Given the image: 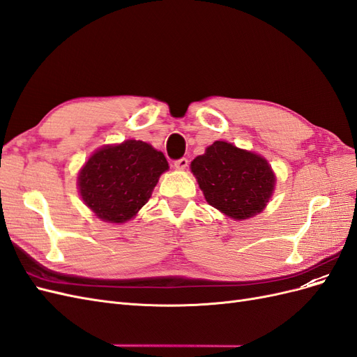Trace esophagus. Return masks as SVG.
<instances>
[{
    "mask_svg": "<svg viewBox=\"0 0 357 357\" xmlns=\"http://www.w3.org/2000/svg\"><path fill=\"white\" fill-rule=\"evenodd\" d=\"M189 164V160L186 158H180L177 160H174V168L176 169H185Z\"/></svg>",
    "mask_w": 357,
    "mask_h": 357,
    "instance_id": "1",
    "label": "esophagus"
}]
</instances>
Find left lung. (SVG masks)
Instances as JSON below:
<instances>
[{
  "mask_svg": "<svg viewBox=\"0 0 357 357\" xmlns=\"http://www.w3.org/2000/svg\"><path fill=\"white\" fill-rule=\"evenodd\" d=\"M190 169L207 202L236 220L261 213L274 190L275 177L268 162L226 142L207 147Z\"/></svg>",
  "mask_w": 357,
  "mask_h": 357,
  "instance_id": "8db88e82",
  "label": "left lung"
}]
</instances>
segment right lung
Listing matches in <instances>:
<instances>
[{
	"mask_svg": "<svg viewBox=\"0 0 357 357\" xmlns=\"http://www.w3.org/2000/svg\"><path fill=\"white\" fill-rule=\"evenodd\" d=\"M168 162L162 152L137 139L95 152L79 174L84 204L110 223L132 219L149 201Z\"/></svg>",
	"mask_w": 357,
	"mask_h": 357,
	"instance_id": "1",
	"label": "right lung"
}]
</instances>
